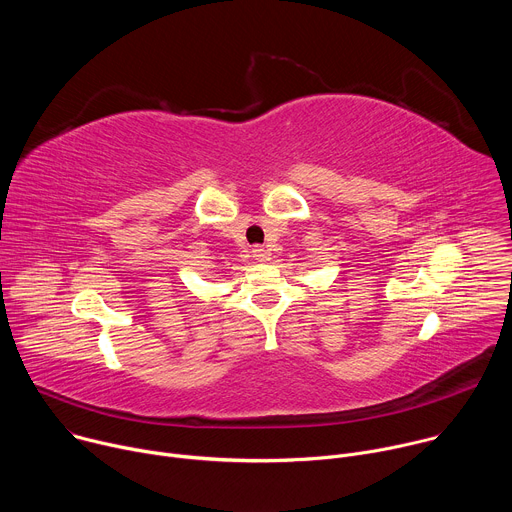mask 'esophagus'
Returning <instances> with one entry per match:
<instances>
[{
    "label": "esophagus",
    "mask_w": 512,
    "mask_h": 512,
    "mask_svg": "<svg viewBox=\"0 0 512 512\" xmlns=\"http://www.w3.org/2000/svg\"><path fill=\"white\" fill-rule=\"evenodd\" d=\"M251 253H253V257H255L257 261H267V259H269V251H267L265 247H255Z\"/></svg>",
    "instance_id": "34e87169"
}]
</instances>
